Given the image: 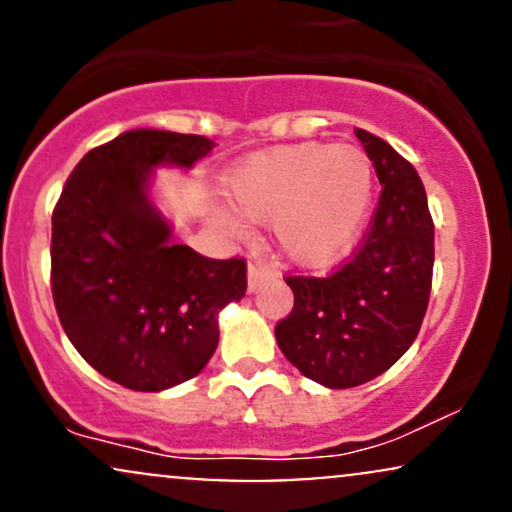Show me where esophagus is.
I'll list each match as a JSON object with an SVG mask.
<instances>
[{
    "mask_svg": "<svg viewBox=\"0 0 512 512\" xmlns=\"http://www.w3.org/2000/svg\"><path fill=\"white\" fill-rule=\"evenodd\" d=\"M272 276H274V269L269 267L267 262L252 260V262L248 264V286H250V291L260 289L264 281L272 279Z\"/></svg>",
    "mask_w": 512,
    "mask_h": 512,
    "instance_id": "obj_1",
    "label": "esophagus"
}]
</instances>
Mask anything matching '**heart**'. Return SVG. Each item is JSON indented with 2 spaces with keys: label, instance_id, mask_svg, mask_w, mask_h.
Wrapping results in <instances>:
<instances>
[{
  "label": "heart",
  "instance_id": "b5f03b06",
  "mask_svg": "<svg viewBox=\"0 0 512 512\" xmlns=\"http://www.w3.org/2000/svg\"><path fill=\"white\" fill-rule=\"evenodd\" d=\"M228 199L250 221L272 219L279 248L322 267L349 252L373 197V163L356 144L301 142L245 158L226 182Z\"/></svg>",
  "mask_w": 512,
  "mask_h": 512
}]
</instances>
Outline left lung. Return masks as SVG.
<instances>
[{"label":"left lung","instance_id":"1","mask_svg":"<svg viewBox=\"0 0 512 512\" xmlns=\"http://www.w3.org/2000/svg\"><path fill=\"white\" fill-rule=\"evenodd\" d=\"M378 173V207L354 255L327 276H284L293 310L279 349L305 378L344 390L385 373L414 344L433 281V219L424 182L385 139L356 129Z\"/></svg>","mask_w":512,"mask_h":512}]
</instances>
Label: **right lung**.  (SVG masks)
I'll return each instance as SVG.
<instances>
[{
	"label": "right lung",
	"mask_w": 512,
	"mask_h": 512,
	"mask_svg": "<svg viewBox=\"0 0 512 512\" xmlns=\"http://www.w3.org/2000/svg\"><path fill=\"white\" fill-rule=\"evenodd\" d=\"M209 151L199 134L132 129L76 163L52 211L50 286L64 332L127 390L195 378L219 344L216 315L248 289L243 257L173 243L146 197L151 168H190Z\"/></svg>",
	"instance_id": "obj_1"
}]
</instances>
